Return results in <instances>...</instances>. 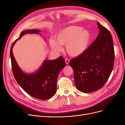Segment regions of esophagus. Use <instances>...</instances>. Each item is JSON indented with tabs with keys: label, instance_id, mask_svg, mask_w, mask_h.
I'll return each instance as SVG.
<instances>
[{
	"label": "esophagus",
	"instance_id": "1",
	"mask_svg": "<svg viewBox=\"0 0 125 125\" xmlns=\"http://www.w3.org/2000/svg\"><path fill=\"white\" fill-rule=\"evenodd\" d=\"M65 63H66V64H68L69 62V60L68 58H66L65 59Z\"/></svg>",
	"mask_w": 125,
	"mask_h": 125
}]
</instances>
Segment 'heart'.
Returning <instances> with one entry per match:
<instances>
[{
    "instance_id": "b5f03b06",
    "label": "heart",
    "mask_w": 125,
    "mask_h": 125,
    "mask_svg": "<svg viewBox=\"0 0 125 125\" xmlns=\"http://www.w3.org/2000/svg\"><path fill=\"white\" fill-rule=\"evenodd\" d=\"M90 39L89 31L80 26H70L57 32L55 36V41L50 39L49 43L52 50L57 52L62 51L60 45H66L67 53L71 56L77 57L87 49Z\"/></svg>"
}]
</instances>
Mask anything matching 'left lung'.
<instances>
[{"mask_svg": "<svg viewBox=\"0 0 125 125\" xmlns=\"http://www.w3.org/2000/svg\"><path fill=\"white\" fill-rule=\"evenodd\" d=\"M99 33L81 55L72 59L69 65L74 71L77 89L83 93L99 90L108 80L114 68L115 50L109 31L97 23Z\"/></svg>", "mask_w": 125, "mask_h": 125, "instance_id": "obj_1", "label": "left lung"}]
</instances>
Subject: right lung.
<instances>
[{
	"mask_svg": "<svg viewBox=\"0 0 125 125\" xmlns=\"http://www.w3.org/2000/svg\"><path fill=\"white\" fill-rule=\"evenodd\" d=\"M38 30H27L22 31L20 37L12 43L10 51L11 68L15 80L21 87L29 95L36 99L47 100L53 96L57 91L58 74L66 66L62 56L53 60H45L34 73L25 74L20 68L12 53V48L16 41L27 33L39 34Z\"/></svg>",
	"mask_w": 125,
	"mask_h": 125,
	"instance_id": "1",
	"label": "right lung"
}]
</instances>
